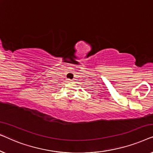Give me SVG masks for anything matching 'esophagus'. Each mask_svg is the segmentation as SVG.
I'll use <instances>...</instances> for the list:
<instances>
[{
    "label": "esophagus",
    "mask_w": 153,
    "mask_h": 153,
    "mask_svg": "<svg viewBox=\"0 0 153 153\" xmlns=\"http://www.w3.org/2000/svg\"><path fill=\"white\" fill-rule=\"evenodd\" d=\"M68 81V83H71V82H72V80H71V79H68V81Z\"/></svg>",
    "instance_id": "34e87169"
}]
</instances>
